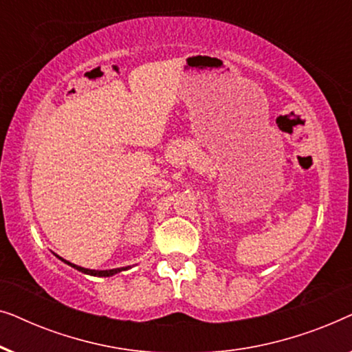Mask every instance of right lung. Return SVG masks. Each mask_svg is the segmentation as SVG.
<instances>
[{
    "label": "right lung",
    "instance_id": "obj_1",
    "mask_svg": "<svg viewBox=\"0 0 352 352\" xmlns=\"http://www.w3.org/2000/svg\"><path fill=\"white\" fill-rule=\"evenodd\" d=\"M57 258L62 259V261H64L65 264H69V266L75 267L76 271H80V272H83V274H88V276H96V277H112V276H115V274H118V272H122V271H126V269H129V266H128V267L107 269V271H96V269H86V267L76 266V264H72L70 261H65V259H64V258H60V256H57Z\"/></svg>",
    "mask_w": 352,
    "mask_h": 352
}]
</instances>
